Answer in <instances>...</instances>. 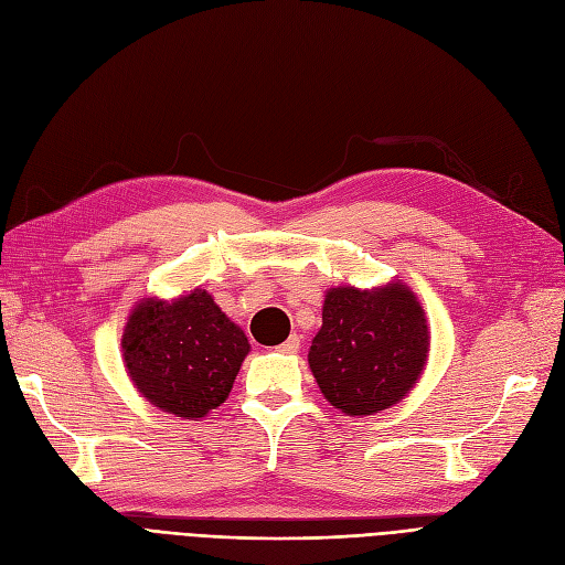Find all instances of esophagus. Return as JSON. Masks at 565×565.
Instances as JSON below:
<instances>
[{"label":"esophagus","instance_id":"34e87169","mask_svg":"<svg viewBox=\"0 0 565 565\" xmlns=\"http://www.w3.org/2000/svg\"><path fill=\"white\" fill-rule=\"evenodd\" d=\"M301 347V337L299 334H292L287 341H282V344L278 347L280 353H297Z\"/></svg>","mask_w":565,"mask_h":565}]
</instances>
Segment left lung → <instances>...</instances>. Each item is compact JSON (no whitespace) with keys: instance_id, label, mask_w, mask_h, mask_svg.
<instances>
[{"instance_id":"1","label":"left lung","mask_w":565,"mask_h":565,"mask_svg":"<svg viewBox=\"0 0 565 565\" xmlns=\"http://www.w3.org/2000/svg\"><path fill=\"white\" fill-rule=\"evenodd\" d=\"M429 344L424 306L403 280L372 289L339 285L324 292L309 367L330 405L349 417H365L415 388Z\"/></svg>"}]
</instances>
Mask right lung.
Segmentation results:
<instances>
[{
  "label": "right lung",
  "instance_id": "right-lung-1",
  "mask_svg": "<svg viewBox=\"0 0 565 565\" xmlns=\"http://www.w3.org/2000/svg\"><path fill=\"white\" fill-rule=\"evenodd\" d=\"M247 353L241 324L200 287L172 301H136L122 332V361L136 391L181 419H202L224 403Z\"/></svg>",
  "mask_w": 565,
  "mask_h": 565
}]
</instances>
